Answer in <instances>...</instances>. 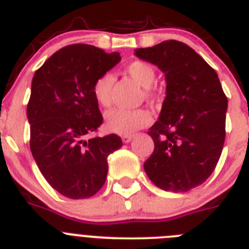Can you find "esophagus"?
Wrapping results in <instances>:
<instances>
[{
  "instance_id": "34e87169",
  "label": "esophagus",
  "mask_w": 249,
  "mask_h": 249,
  "mask_svg": "<svg viewBox=\"0 0 249 249\" xmlns=\"http://www.w3.org/2000/svg\"><path fill=\"white\" fill-rule=\"evenodd\" d=\"M122 141H123V143H129V142L132 141V136H123Z\"/></svg>"
}]
</instances>
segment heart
Returning a JSON list of instances; mask_svg holds the SVG:
<instances>
[{
	"label": "heart",
	"instance_id": "1",
	"mask_svg": "<svg viewBox=\"0 0 249 249\" xmlns=\"http://www.w3.org/2000/svg\"><path fill=\"white\" fill-rule=\"evenodd\" d=\"M129 76L140 86L149 89L156 81V71L153 66L144 61H135L127 66ZM114 83V76L112 73H103L93 83V96L103 107H108L112 101V87ZM147 94L151 92L147 89ZM106 126L109 131L123 136H131L136 131L148 126L152 121L151 112L144 108L126 109L113 108L106 112Z\"/></svg>",
	"mask_w": 249,
	"mask_h": 249
}]
</instances>
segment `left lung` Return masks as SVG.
Returning <instances> with one entry per match:
<instances>
[{
    "instance_id": "obj_1",
    "label": "left lung",
    "mask_w": 249,
    "mask_h": 249,
    "mask_svg": "<svg viewBox=\"0 0 249 249\" xmlns=\"http://www.w3.org/2000/svg\"><path fill=\"white\" fill-rule=\"evenodd\" d=\"M135 56L164 73L166 97L149 128L155 151L144 162L160 190L188 192L212 175L226 137L228 101L215 71L195 50L169 39Z\"/></svg>"
}]
</instances>
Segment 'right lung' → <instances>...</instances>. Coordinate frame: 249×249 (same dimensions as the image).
<instances>
[{"mask_svg":"<svg viewBox=\"0 0 249 249\" xmlns=\"http://www.w3.org/2000/svg\"><path fill=\"white\" fill-rule=\"evenodd\" d=\"M121 61L91 45L61 48L35 72L27 105L30 147L46 181L67 198L96 195L105 184L107 157L122 147L117 135L89 138L103 117L93 83Z\"/></svg>","mask_w":249,"mask_h":249,"instance_id":"right-lung-1","label":"right lung"}]
</instances>
